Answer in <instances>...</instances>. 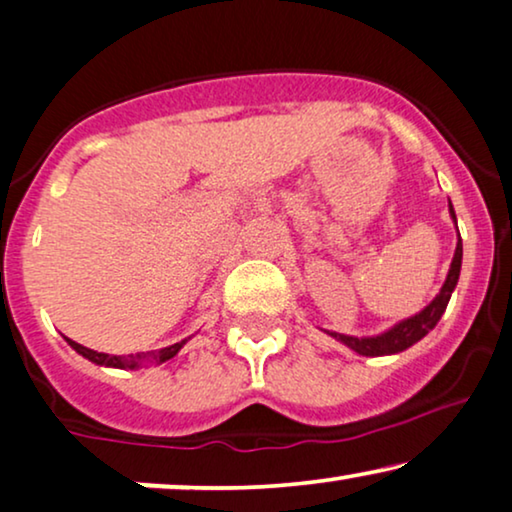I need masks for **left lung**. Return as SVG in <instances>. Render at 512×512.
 I'll return each mask as SVG.
<instances>
[{"instance_id": "8db88e82", "label": "left lung", "mask_w": 512, "mask_h": 512, "mask_svg": "<svg viewBox=\"0 0 512 512\" xmlns=\"http://www.w3.org/2000/svg\"><path fill=\"white\" fill-rule=\"evenodd\" d=\"M449 216L451 221L456 223V214H454V207H451L449 202ZM459 232V228H456ZM456 251H454V258H451V265H449V272H447V280H444L440 294H437L433 301H430L426 308L421 310V313L407 317V320L397 322L395 327H390L383 331V334H376V336H345V334H336V331H327L329 336H334L336 341H341L343 345H348L350 350H355L357 355H364V357H383V355H397L402 353V350L411 348V345L421 341L423 336L428 334V331L435 329V324L440 322V317L444 315V310H447V303L451 294H454L456 289V282H459V275H461V261H463V242H461V235L456 237Z\"/></svg>"}]
</instances>
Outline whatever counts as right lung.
<instances>
[{"label":"right lung","mask_w":512,"mask_h":512,"mask_svg":"<svg viewBox=\"0 0 512 512\" xmlns=\"http://www.w3.org/2000/svg\"><path fill=\"white\" fill-rule=\"evenodd\" d=\"M68 345L72 350H77L79 355L86 357L89 362L98 364V367H115V369H141L145 364H162L171 360V357L178 355V350L183 348L185 343H188V338H183V341H178L174 345H169V348H162V350H150V353H134V355H108V353H98V350H91V348H84V345H79L77 341H72V338H65Z\"/></svg>","instance_id":"right-lung-1"}]
</instances>
